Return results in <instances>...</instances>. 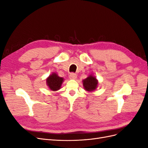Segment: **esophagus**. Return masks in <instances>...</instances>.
Returning <instances> with one entry per match:
<instances>
[{
	"instance_id": "obj_1",
	"label": "esophagus",
	"mask_w": 148,
	"mask_h": 148,
	"mask_svg": "<svg viewBox=\"0 0 148 148\" xmlns=\"http://www.w3.org/2000/svg\"><path fill=\"white\" fill-rule=\"evenodd\" d=\"M77 77V75H76L75 73H71L69 75L70 79H75Z\"/></svg>"
}]
</instances>
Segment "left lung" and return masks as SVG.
<instances>
[{"instance_id":"left-lung-1","label":"left lung","mask_w":148,"mask_h":148,"mask_svg":"<svg viewBox=\"0 0 148 148\" xmlns=\"http://www.w3.org/2000/svg\"><path fill=\"white\" fill-rule=\"evenodd\" d=\"M83 86L84 89L88 91H94L97 88V80L93 76H89L87 78L84 79L83 81Z\"/></svg>"}]
</instances>
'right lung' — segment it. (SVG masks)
Returning <instances> with one entry per match:
<instances>
[{"label": "right lung", "instance_id": "1", "mask_svg": "<svg viewBox=\"0 0 148 148\" xmlns=\"http://www.w3.org/2000/svg\"><path fill=\"white\" fill-rule=\"evenodd\" d=\"M47 84L52 91H57L59 89L62 82L64 81V78L59 77L56 73H52L49 76L47 79Z\"/></svg>", "mask_w": 148, "mask_h": 148}]
</instances>
